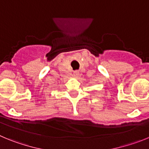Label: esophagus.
Returning <instances> with one entry per match:
<instances>
[{
    "label": "esophagus",
    "mask_w": 149,
    "mask_h": 149,
    "mask_svg": "<svg viewBox=\"0 0 149 149\" xmlns=\"http://www.w3.org/2000/svg\"><path fill=\"white\" fill-rule=\"evenodd\" d=\"M73 76H74L75 77H78V76H79V70H75V71L73 72Z\"/></svg>",
    "instance_id": "34e87169"
}]
</instances>
